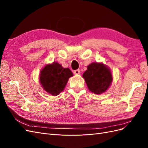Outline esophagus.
Here are the masks:
<instances>
[{
  "label": "esophagus",
  "instance_id": "obj_1",
  "mask_svg": "<svg viewBox=\"0 0 148 148\" xmlns=\"http://www.w3.org/2000/svg\"><path fill=\"white\" fill-rule=\"evenodd\" d=\"M73 73H74L75 75H79V74H80V71H79V70H75V71H73Z\"/></svg>",
  "mask_w": 148,
  "mask_h": 148
}]
</instances>
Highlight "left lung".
<instances>
[{"label":"left lung","mask_w":148,"mask_h":148,"mask_svg":"<svg viewBox=\"0 0 148 148\" xmlns=\"http://www.w3.org/2000/svg\"><path fill=\"white\" fill-rule=\"evenodd\" d=\"M89 90L96 95L105 92L112 82V75L109 66L99 62H92L83 75Z\"/></svg>","instance_id":"8db88e82"}]
</instances>
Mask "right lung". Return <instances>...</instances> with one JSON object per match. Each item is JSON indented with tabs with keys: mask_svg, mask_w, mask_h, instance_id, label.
<instances>
[{
	"mask_svg": "<svg viewBox=\"0 0 148 148\" xmlns=\"http://www.w3.org/2000/svg\"><path fill=\"white\" fill-rule=\"evenodd\" d=\"M73 73L69 68H64L58 62L47 64L40 71L39 82L42 88L52 96H57L64 90Z\"/></svg>",
	"mask_w": 148,
	"mask_h": 148,
	"instance_id": "obj_1",
	"label": "right lung"
}]
</instances>
